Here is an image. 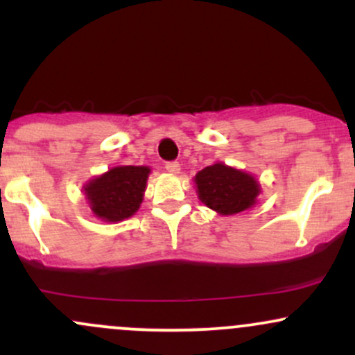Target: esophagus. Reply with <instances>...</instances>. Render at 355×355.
I'll return each mask as SVG.
<instances>
[{
	"instance_id": "34e87169",
	"label": "esophagus",
	"mask_w": 355,
	"mask_h": 355,
	"mask_svg": "<svg viewBox=\"0 0 355 355\" xmlns=\"http://www.w3.org/2000/svg\"><path fill=\"white\" fill-rule=\"evenodd\" d=\"M166 171L171 174H179L181 173V166H179V162H167Z\"/></svg>"
}]
</instances>
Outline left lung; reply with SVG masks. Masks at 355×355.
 Instances as JSON below:
<instances>
[{
	"mask_svg": "<svg viewBox=\"0 0 355 355\" xmlns=\"http://www.w3.org/2000/svg\"><path fill=\"white\" fill-rule=\"evenodd\" d=\"M198 198L218 215H237L257 205L261 184L254 174L215 162L194 176Z\"/></svg>",
	"mask_w": 355,
	"mask_h": 355,
	"instance_id": "1",
	"label": "left lung"
}]
</instances>
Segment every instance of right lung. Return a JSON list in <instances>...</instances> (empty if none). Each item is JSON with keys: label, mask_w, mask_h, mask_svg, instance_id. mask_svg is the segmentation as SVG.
<instances>
[{"label": "right lung", "mask_w": 355, "mask_h": 355, "mask_svg": "<svg viewBox=\"0 0 355 355\" xmlns=\"http://www.w3.org/2000/svg\"><path fill=\"white\" fill-rule=\"evenodd\" d=\"M150 174L148 166H115L83 186L91 213L106 223H118L139 211Z\"/></svg>", "instance_id": "obj_1"}]
</instances>
